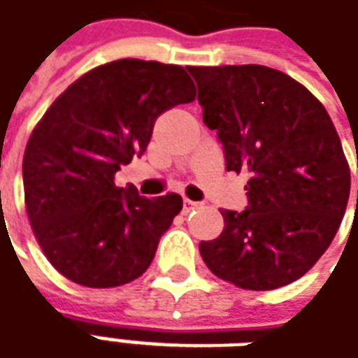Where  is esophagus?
<instances>
[{"label":"esophagus","instance_id":"34e87169","mask_svg":"<svg viewBox=\"0 0 358 358\" xmlns=\"http://www.w3.org/2000/svg\"><path fill=\"white\" fill-rule=\"evenodd\" d=\"M200 204L199 202H194V200H189V199H185L183 200V212L185 214H189V212H192V210H196Z\"/></svg>","mask_w":358,"mask_h":358}]
</instances>
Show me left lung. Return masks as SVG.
<instances>
[{
	"instance_id": "8db88e82",
	"label": "left lung",
	"mask_w": 358,
	"mask_h": 358,
	"mask_svg": "<svg viewBox=\"0 0 358 358\" xmlns=\"http://www.w3.org/2000/svg\"><path fill=\"white\" fill-rule=\"evenodd\" d=\"M189 73L227 171L250 175L247 210H222L224 231L200 243V256L241 289L283 287L318 262L345 214L351 173L339 134L326 108L281 71L224 65Z\"/></svg>"
}]
</instances>
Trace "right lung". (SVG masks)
Masks as SVG:
<instances>
[{
	"label": "right lung",
	"instance_id": "obj_1",
	"mask_svg": "<svg viewBox=\"0 0 358 358\" xmlns=\"http://www.w3.org/2000/svg\"><path fill=\"white\" fill-rule=\"evenodd\" d=\"M194 96L179 65L117 59L77 78L34 127L22 158L27 214L67 280L117 287L148 270L183 199H146L113 175L146 150L164 111Z\"/></svg>",
	"mask_w": 358,
	"mask_h": 358
}]
</instances>
